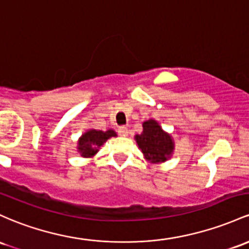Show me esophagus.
Segmentation results:
<instances>
[{
    "label": "esophagus",
    "mask_w": 249,
    "mask_h": 249,
    "mask_svg": "<svg viewBox=\"0 0 249 249\" xmlns=\"http://www.w3.org/2000/svg\"><path fill=\"white\" fill-rule=\"evenodd\" d=\"M118 133L120 136H127V133H129V130H127L126 126H119L118 127Z\"/></svg>",
    "instance_id": "esophagus-1"
}]
</instances>
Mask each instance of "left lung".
<instances>
[{
	"mask_svg": "<svg viewBox=\"0 0 249 249\" xmlns=\"http://www.w3.org/2000/svg\"><path fill=\"white\" fill-rule=\"evenodd\" d=\"M136 141L146 160L151 162H164L174 150L171 137L154 119L144 123L143 132L136 136Z\"/></svg>",
	"mask_w": 249,
	"mask_h": 249,
	"instance_id": "obj_1",
	"label": "left lung"
}]
</instances>
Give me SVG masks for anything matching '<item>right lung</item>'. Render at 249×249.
I'll return each mask as SVG.
<instances>
[{
  "label": "right lung",
  "instance_id": "add662e5",
  "mask_svg": "<svg viewBox=\"0 0 249 249\" xmlns=\"http://www.w3.org/2000/svg\"><path fill=\"white\" fill-rule=\"evenodd\" d=\"M112 136H116V132L113 130H107L105 132L97 130L87 131L83 137L79 139V152L83 157H91L95 152H98L99 146H102Z\"/></svg>",
  "mask_w": 249,
  "mask_h": 249
}]
</instances>
